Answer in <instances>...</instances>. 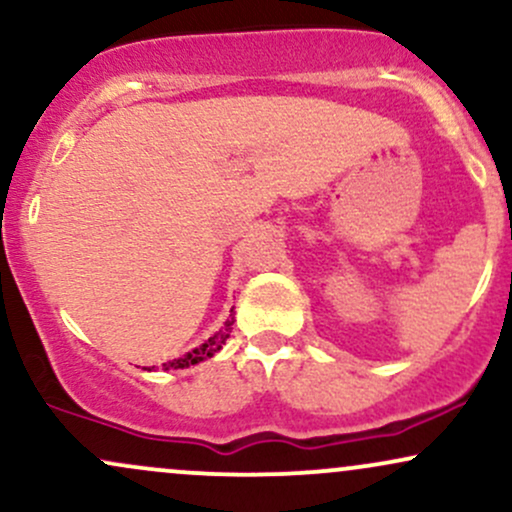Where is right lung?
<instances>
[{
	"label": "right lung",
	"mask_w": 512,
	"mask_h": 512,
	"mask_svg": "<svg viewBox=\"0 0 512 512\" xmlns=\"http://www.w3.org/2000/svg\"><path fill=\"white\" fill-rule=\"evenodd\" d=\"M231 313H233V310H231ZM231 330H233V317H231V320H226V325H223L219 332L211 334V337H209L204 344H199V346H195V349H192V351H187L185 356L173 358V361L163 363V370L190 368V366H195V363H202V361H207V358H211L214 354H219L221 346L226 344L228 337H231ZM149 370H151V368H149Z\"/></svg>",
	"instance_id": "obj_1"
}]
</instances>
